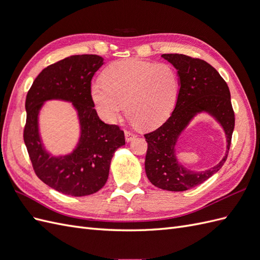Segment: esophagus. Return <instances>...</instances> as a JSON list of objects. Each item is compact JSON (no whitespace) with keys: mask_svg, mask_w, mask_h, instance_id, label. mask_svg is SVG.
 Here are the masks:
<instances>
[{"mask_svg":"<svg viewBox=\"0 0 260 260\" xmlns=\"http://www.w3.org/2000/svg\"><path fill=\"white\" fill-rule=\"evenodd\" d=\"M124 137H125V141H127L128 143L131 142V141H133V140L137 138V136L135 135V133H132L131 131H127V130L124 131Z\"/></svg>","mask_w":260,"mask_h":260,"instance_id":"1","label":"esophagus"}]
</instances>
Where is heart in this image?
<instances>
[{
	"mask_svg": "<svg viewBox=\"0 0 260 260\" xmlns=\"http://www.w3.org/2000/svg\"><path fill=\"white\" fill-rule=\"evenodd\" d=\"M103 82L90 86V96L100 118L115 123L125 112L144 129L161 124L174 108L180 91V78L174 66L165 62L121 59L109 65Z\"/></svg>",
	"mask_w": 260,
	"mask_h": 260,
	"instance_id": "obj_1",
	"label": "heart"
}]
</instances>
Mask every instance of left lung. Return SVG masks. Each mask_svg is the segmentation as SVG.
<instances>
[{"mask_svg":"<svg viewBox=\"0 0 260 260\" xmlns=\"http://www.w3.org/2000/svg\"><path fill=\"white\" fill-rule=\"evenodd\" d=\"M180 78V91L174 112L158 129L145 135V172L155 186L172 192L190 190L220 170L226 160L234 129V112L228 84L205 60L183 54H162ZM210 115L223 128L227 140L224 158L216 167L195 172L181 164L175 146L178 137L198 114Z\"/></svg>","mask_w":260,"mask_h":260,"instance_id":"1","label":"left lung"}]
</instances>
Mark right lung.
Returning a JSON list of instances; mask_svg holds the SVG:
<instances>
[{
  "label": "right lung",
  "instance_id": "right-lung-1",
  "mask_svg": "<svg viewBox=\"0 0 260 260\" xmlns=\"http://www.w3.org/2000/svg\"><path fill=\"white\" fill-rule=\"evenodd\" d=\"M98 55H74L44 68L26 98L27 121L23 140L37 176L62 194L85 196L106 183L117 148L125 144L124 133L104 123L90 96L91 80L104 64ZM72 103L80 121V138L73 151L53 155L40 132V113L46 101Z\"/></svg>",
  "mask_w": 260,
  "mask_h": 260
}]
</instances>
